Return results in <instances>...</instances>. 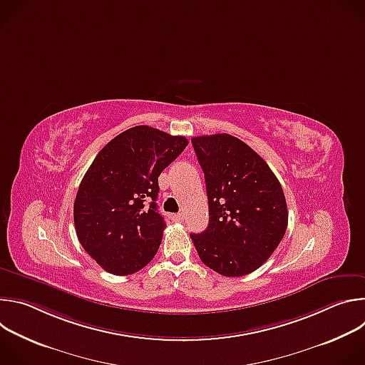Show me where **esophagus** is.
Masks as SVG:
<instances>
[{
    "label": "esophagus",
    "instance_id": "obj_1",
    "mask_svg": "<svg viewBox=\"0 0 365 365\" xmlns=\"http://www.w3.org/2000/svg\"><path fill=\"white\" fill-rule=\"evenodd\" d=\"M172 220H173L175 222H183V221H185V215H183L182 212H179V214L172 215Z\"/></svg>",
    "mask_w": 365,
    "mask_h": 365
}]
</instances>
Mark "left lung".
<instances>
[{
	"label": "left lung",
	"mask_w": 365,
	"mask_h": 365,
	"mask_svg": "<svg viewBox=\"0 0 365 365\" xmlns=\"http://www.w3.org/2000/svg\"><path fill=\"white\" fill-rule=\"evenodd\" d=\"M205 175L210 224L190 234L202 263L225 277L252 273L273 254L287 228V203L269 165L230 134L193 137Z\"/></svg>",
	"instance_id": "8db88e82"
}]
</instances>
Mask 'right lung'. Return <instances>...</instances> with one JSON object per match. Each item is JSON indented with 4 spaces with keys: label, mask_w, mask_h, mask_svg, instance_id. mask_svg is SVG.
I'll return each mask as SVG.
<instances>
[{
    "label": "right lung",
    "mask_w": 365,
    "mask_h": 365,
    "mask_svg": "<svg viewBox=\"0 0 365 365\" xmlns=\"http://www.w3.org/2000/svg\"><path fill=\"white\" fill-rule=\"evenodd\" d=\"M186 145L182 135L137 125L98 153L79 185L73 220L79 242L106 272L133 274L158 252L166 227L155 203L159 176Z\"/></svg>",
    "instance_id": "add662e5"
}]
</instances>
